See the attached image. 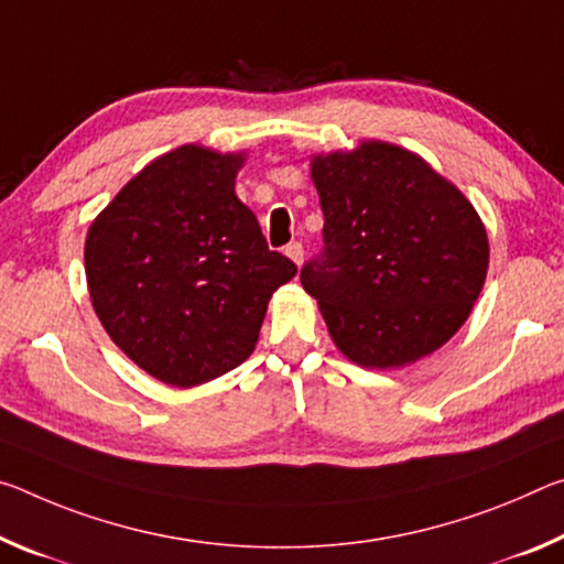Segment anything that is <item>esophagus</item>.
<instances>
[{"instance_id": "34e87169", "label": "esophagus", "mask_w": 564, "mask_h": 564, "mask_svg": "<svg viewBox=\"0 0 564 564\" xmlns=\"http://www.w3.org/2000/svg\"><path fill=\"white\" fill-rule=\"evenodd\" d=\"M284 254H288L294 264H302V257H304L302 242H290L288 247H284Z\"/></svg>"}]
</instances>
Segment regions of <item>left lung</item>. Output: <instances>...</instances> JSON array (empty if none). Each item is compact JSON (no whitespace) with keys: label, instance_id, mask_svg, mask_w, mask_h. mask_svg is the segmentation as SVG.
Returning a JSON list of instances; mask_svg holds the SVG:
<instances>
[{"label":"left lung","instance_id":"obj_1","mask_svg":"<svg viewBox=\"0 0 564 564\" xmlns=\"http://www.w3.org/2000/svg\"><path fill=\"white\" fill-rule=\"evenodd\" d=\"M325 229L302 264L335 345L362 367H402L463 327L490 245L475 207L422 156L387 142L312 162Z\"/></svg>","mask_w":564,"mask_h":564}]
</instances>
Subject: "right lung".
Returning a JSON list of instances; mask_svg holds the SVG:
<instances>
[{
	"instance_id": "add662e5",
	"label": "right lung",
	"mask_w": 564,
	"mask_h": 564,
	"mask_svg": "<svg viewBox=\"0 0 564 564\" xmlns=\"http://www.w3.org/2000/svg\"><path fill=\"white\" fill-rule=\"evenodd\" d=\"M239 167L242 154L177 147L127 182L89 227L85 267L101 327L172 387L242 365L272 292L297 272L235 195Z\"/></svg>"
}]
</instances>
